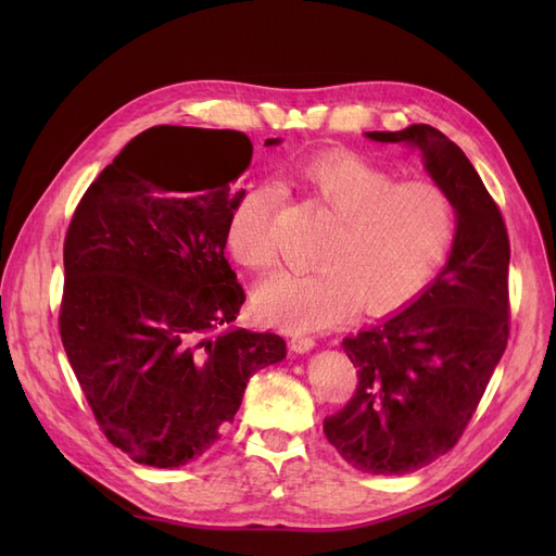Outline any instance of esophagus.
Here are the masks:
<instances>
[{
	"label": "esophagus",
	"instance_id": "34e87169",
	"mask_svg": "<svg viewBox=\"0 0 556 556\" xmlns=\"http://www.w3.org/2000/svg\"><path fill=\"white\" fill-rule=\"evenodd\" d=\"M290 348L294 352H308V350L315 348V339H313V336H308V333H292Z\"/></svg>",
	"mask_w": 556,
	"mask_h": 556
}]
</instances>
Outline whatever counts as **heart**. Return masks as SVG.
Listing matches in <instances>:
<instances>
[{"label":"heart","instance_id":"obj_1","mask_svg":"<svg viewBox=\"0 0 556 556\" xmlns=\"http://www.w3.org/2000/svg\"><path fill=\"white\" fill-rule=\"evenodd\" d=\"M292 178L339 215L317 268L280 271L255 296L266 323L308 331L352 308L387 313L406 304L443 262L454 237V206L439 182L394 176L359 155L327 150L292 164ZM278 194L252 185L231 208L227 245L255 274L276 264L271 223Z\"/></svg>","mask_w":556,"mask_h":556}]
</instances>
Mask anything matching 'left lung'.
<instances>
[{"mask_svg": "<svg viewBox=\"0 0 556 556\" xmlns=\"http://www.w3.org/2000/svg\"><path fill=\"white\" fill-rule=\"evenodd\" d=\"M422 150L450 194L457 233L450 260L408 308L343 339L357 390L325 417L327 441L362 473H410L462 439L510 333V241L503 215L464 150L431 125L366 131Z\"/></svg>", "mask_w": 556, "mask_h": 556, "instance_id": "8db88e82", "label": "left lung"}]
</instances>
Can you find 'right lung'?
Instances as JSON below:
<instances>
[{"instance_id": "right-lung-1", "label": "right lung", "mask_w": 556, "mask_h": 556, "mask_svg": "<svg viewBox=\"0 0 556 556\" xmlns=\"http://www.w3.org/2000/svg\"><path fill=\"white\" fill-rule=\"evenodd\" d=\"M250 160L243 131L150 127L94 178L66 229L62 345L99 429L139 464L176 468L208 452L250 376L288 352L271 331H220L245 301L225 245Z\"/></svg>"}]
</instances>
